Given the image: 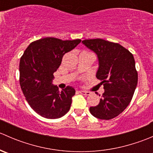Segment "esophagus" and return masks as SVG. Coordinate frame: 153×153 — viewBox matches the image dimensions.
Returning a JSON list of instances; mask_svg holds the SVG:
<instances>
[{
    "label": "esophagus",
    "mask_w": 153,
    "mask_h": 153,
    "mask_svg": "<svg viewBox=\"0 0 153 153\" xmlns=\"http://www.w3.org/2000/svg\"><path fill=\"white\" fill-rule=\"evenodd\" d=\"M79 93H81V95H90V92H86V91H79Z\"/></svg>",
    "instance_id": "obj_1"
}]
</instances>
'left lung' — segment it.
<instances>
[{
    "mask_svg": "<svg viewBox=\"0 0 153 153\" xmlns=\"http://www.w3.org/2000/svg\"><path fill=\"white\" fill-rule=\"evenodd\" d=\"M83 44L98 55L96 77L104 85L99 104L89 112L102 120L115 118L127 107L138 84V72L132 54L118 43L101 38L84 40Z\"/></svg>",
    "mask_w": 153,
    "mask_h": 153,
    "instance_id": "1",
    "label": "left lung"
}]
</instances>
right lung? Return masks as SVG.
I'll list each match as a JSON object with an SVG mask.
<instances>
[{
  "mask_svg": "<svg viewBox=\"0 0 153 153\" xmlns=\"http://www.w3.org/2000/svg\"><path fill=\"white\" fill-rule=\"evenodd\" d=\"M81 39L63 40L47 37L33 41L20 60V85L29 106L46 118H61L67 113L75 90L67 86L60 92L52 85L53 73L64 55L76 47Z\"/></svg>",
  "mask_w": 153,
  "mask_h": 153,
  "instance_id": "obj_1",
  "label": "right lung"
}]
</instances>
